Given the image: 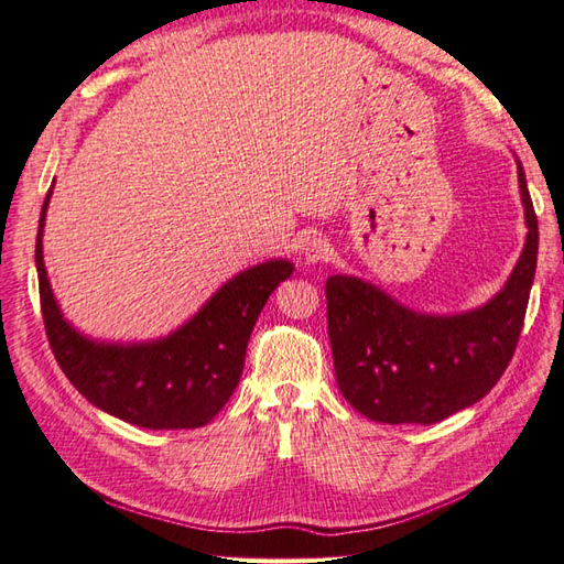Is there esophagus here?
<instances>
[{"mask_svg":"<svg viewBox=\"0 0 564 564\" xmlns=\"http://www.w3.org/2000/svg\"><path fill=\"white\" fill-rule=\"evenodd\" d=\"M303 254H305V261H310V263L329 261V257H332V245L327 242L325 237L315 235L313 239H307V245H305V249H303Z\"/></svg>","mask_w":564,"mask_h":564,"instance_id":"esophagus-1","label":"esophagus"}]
</instances>
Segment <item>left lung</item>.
<instances>
[{"label": "left lung", "mask_w": 564, "mask_h": 564, "mask_svg": "<svg viewBox=\"0 0 564 564\" xmlns=\"http://www.w3.org/2000/svg\"><path fill=\"white\" fill-rule=\"evenodd\" d=\"M523 254L505 291L485 307L426 317L351 275L327 281V329L337 386L380 424H436L482 400L517 351L535 275L538 218L519 162Z\"/></svg>", "instance_id": "8db88e82"}]
</instances>
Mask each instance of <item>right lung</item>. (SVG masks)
<instances>
[{"label":"right lung","instance_id":"1","mask_svg":"<svg viewBox=\"0 0 564 564\" xmlns=\"http://www.w3.org/2000/svg\"><path fill=\"white\" fill-rule=\"evenodd\" d=\"M43 200L39 269L45 337L57 366L99 410L142 429H196L218 414L242 376L247 341L275 285L293 273L291 261H267L215 293L208 305L172 337L152 344H94L59 315L43 263Z\"/></svg>","mask_w":564,"mask_h":564}]
</instances>
